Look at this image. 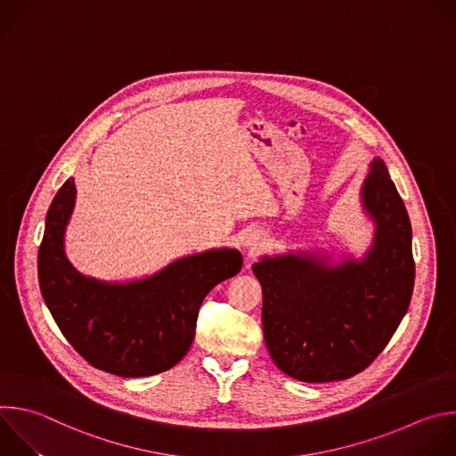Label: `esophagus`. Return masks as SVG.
<instances>
[{"label":"esophagus","mask_w":456,"mask_h":456,"mask_svg":"<svg viewBox=\"0 0 456 456\" xmlns=\"http://www.w3.org/2000/svg\"><path fill=\"white\" fill-rule=\"evenodd\" d=\"M263 243H265V238H263V234L259 232V231H248L245 236H243V248L245 250H248L250 254L252 252H256L257 248H261L263 247Z\"/></svg>","instance_id":"esophagus-1"}]
</instances>
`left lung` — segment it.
Wrapping results in <instances>:
<instances>
[{"instance_id":"left-lung-1","label":"left lung","mask_w":456,"mask_h":456,"mask_svg":"<svg viewBox=\"0 0 456 456\" xmlns=\"http://www.w3.org/2000/svg\"><path fill=\"white\" fill-rule=\"evenodd\" d=\"M374 236L362 257L328 250L261 256L263 335L273 363L306 383L347 379L385 349L408 312L415 263L411 224L381 158L360 190Z\"/></svg>"}]
</instances>
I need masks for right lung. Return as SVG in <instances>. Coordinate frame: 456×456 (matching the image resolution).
<instances>
[{"mask_svg":"<svg viewBox=\"0 0 456 456\" xmlns=\"http://www.w3.org/2000/svg\"><path fill=\"white\" fill-rule=\"evenodd\" d=\"M77 188L57 191L37 256L39 286L66 340L93 367L142 378L177 365L191 347L206 295L241 270L238 248H209L179 257L142 279L100 281L80 273L64 248Z\"/></svg>","mask_w":456,"mask_h":456,"instance_id":"1","label":"right lung"}]
</instances>
